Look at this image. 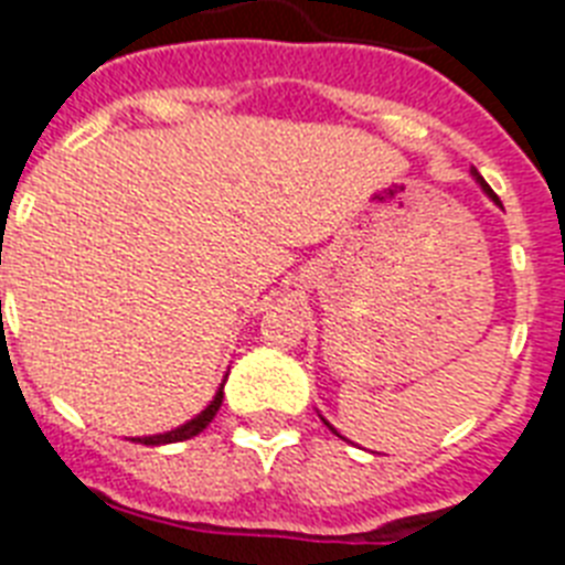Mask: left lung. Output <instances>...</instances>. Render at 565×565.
<instances>
[{"mask_svg": "<svg viewBox=\"0 0 565 565\" xmlns=\"http://www.w3.org/2000/svg\"><path fill=\"white\" fill-rule=\"evenodd\" d=\"M473 179H476V182H479V188H481V191H484V194H488V196H490V200H493V203H497V205H499V196H497V194H493V191H490V185H488V182H484V179H481V177H479V171H473ZM322 420H324V417H322ZM324 426H328L330 433H337V429H333V426H330V424H328V420H324ZM337 435H339V433H337ZM339 438H342V435H339Z\"/></svg>", "mask_w": 565, "mask_h": 565, "instance_id": "obj_1", "label": "left lung"}]
</instances>
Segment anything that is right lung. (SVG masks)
Instances as JSON below:
<instances>
[{
	"instance_id": "right-lung-1",
	"label": "right lung",
	"mask_w": 565,
	"mask_h": 565,
	"mask_svg": "<svg viewBox=\"0 0 565 565\" xmlns=\"http://www.w3.org/2000/svg\"><path fill=\"white\" fill-rule=\"evenodd\" d=\"M220 403H223V383H220L217 394H214V401L205 406L203 412L196 417H191L188 424L177 426V429H171V433H159V435H145V438H132V441L139 444H148V447H162V444H177V441H188V438H194V435H200L205 429V426L214 420V415H217Z\"/></svg>"
}]
</instances>
